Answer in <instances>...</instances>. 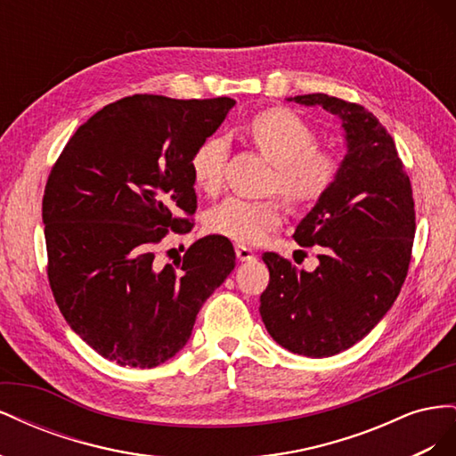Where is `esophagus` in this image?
Returning <instances> with one entry per match:
<instances>
[{
	"instance_id": "34e87169",
	"label": "esophagus",
	"mask_w": 456,
	"mask_h": 456,
	"mask_svg": "<svg viewBox=\"0 0 456 456\" xmlns=\"http://www.w3.org/2000/svg\"><path fill=\"white\" fill-rule=\"evenodd\" d=\"M236 256H238V260H241V262H245V260H255V253L249 249V247H245V245H236Z\"/></svg>"
}]
</instances>
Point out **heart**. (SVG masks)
Returning <instances> with one entry per match:
<instances>
[{
    "label": "heart",
    "mask_w": 456,
    "mask_h": 456,
    "mask_svg": "<svg viewBox=\"0 0 456 456\" xmlns=\"http://www.w3.org/2000/svg\"><path fill=\"white\" fill-rule=\"evenodd\" d=\"M247 136L273 163L270 186L297 205L320 201L333 188L340 173L338 158L315 148L317 136L308 123L291 110L270 108L258 112L247 126ZM228 142L223 136L205 139L190 159V173L198 188L215 194L224 183ZM283 203L278 198H228L207 216L211 232L240 243H256L266 232L280 226Z\"/></svg>",
    "instance_id": "1"
}]
</instances>
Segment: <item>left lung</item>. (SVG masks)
I'll return each mask as SVG.
<instances>
[{
    "mask_svg": "<svg viewBox=\"0 0 456 456\" xmlns=\"http://www.w3.org/2000/svg\"><path fill=\"white\" fill-rule=\"evenodd\" d=\"M287 101L340 119L346 156L337 183L300 220L297 243L323 247L314 272L275 253L262 260L270 283L260 315L285 350L329 357L369 335L397 298L415 240V201L395 142L369 110L323 93Z\"/></svg>",
    "mask_w": 456,
    "mask_h": 456,
    "instance_id": "left-lung-1",
    "label": "left lung"
}]
</instances>
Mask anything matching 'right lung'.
I'll use <instances>...</instances> for the list:
<instances>
[{
	"instance_id": "1",
	"label": "right lung",
	"mask_w": 456,
	"mask_h": 456,
	"mask_svg": "<svg viewBox=\"0 0 456 456\" xmlns=\"http://www.w3.org/2000/svg\"><path fill=\"white\" fill-rule=\"evenodd\" d=\"M233 104L126 96L91 116L53 165L41 209L49 285L68 325L108 362L171 360L236 266L223 236L191 243L176 266L156 260L169 230L194 226L190 159Z\"/></svg>"
}]
</instances>
